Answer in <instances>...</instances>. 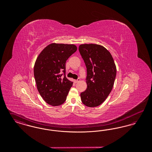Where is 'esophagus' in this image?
Wrapping results in <instances>:
<instances>
[{
	"label": "esophagus",
	"instance_id": "34e87169",
	"mask_svg": "<svg viewBox=\"0 0 152 152\" xmlns=\"http://www.w3.org/2000/svg\"><path fill=\"white\" fill-rule=\"evenodd\" d=\"M80 79H78L77 80H74V82H75V83H77V82L80 81Z\"/></svg>",
	"mask_w": 152,
	"mask_h": 152
}]
</instances>
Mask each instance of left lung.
Returning a JSON list of instances; mask_svg holds the SVG:
<instances>
[{"mask_svg": "<svg viewBox=\"0 0 152 152\" xmlns=\"http://www.w3.org/2000/svg\"><path fill=\"white\" fill-rule=\"evenodd\" d=\"M80 53L87 67V89L80 94L82 102L88 107H97L110 93L116 76V66L110 53L103 46L81 44Z\"/></svg>", "mask_w": 152, "mask_h": 152, "instance_id": "1", "label": "left lung"}]
</instances>
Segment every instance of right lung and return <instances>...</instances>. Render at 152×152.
<instances>
[{"instance_id":"1","label":"right lung","mask_w":152,"mask_h":152,"mask_svg":"<svg viewBox=\"0 0 152 152\" xmlns=\"http://www.w3.org/2000/svg\"><path fill=\"white\" fill-rule=\"evenodd\" d=\"M76 51L74 44L52 43L36 58L34 72L37 89L44 100L52 106L63 104L72 86L73 82L65 76V63Z\"/></svg>"}]
</instances>
